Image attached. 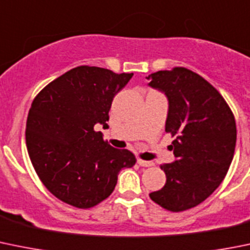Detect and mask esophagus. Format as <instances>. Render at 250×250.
Masks as SVG:
<instances>
[{
  "mask_svg": "<svg viewBox=\"0 0 250 250\" xmlns=\"http://www.w3.org/2000/svg\"><path fill=\"white\" fill-rule=\"evenodd\" d=\"M137 163H138L141 167H153L154 165L153 162H146V160H142V159L137 160Z\"/></svg>",
  "mask_w": 250,
  "mask_h": 250,
  "instance_id": "1",
  "label": "esophagus"
}]
</instances>
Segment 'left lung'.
<instances>
[{
    "mask_svg": "<svg viewBox=\"0 0 250 250\" xmlns=\"http://www.w3.org/2000/svg\"><path fill=\"white\" fill-rule=\"evenodd\" d=\"M148 86L167 96L165 132L171 133L175 160L160 165L167 183L149 193L172 212L192 208L216 190L234 155V116L221 93L185 67L162 70L146 78Z\"/></svg>",
    "mask_w": 250,
    "mask_h": 250,
    "instance_id": "1",
    "label": "left lung"
}]
</instances>
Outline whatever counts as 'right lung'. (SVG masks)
<instances>
[{
  "instance_id": "add662e5",
  "label": "right lung",
  "mask_w": 250,
  "mask_h": 250,
  "mask_svg": "<svg viewBox=\"0 0 250 250\" xmlns=\"http://www.w3.org/2000/svg\"><path fill=\"white\" fill-rule=\"evenodd\" d=\"M132 76L78 66L34 99L25 127L28 154L44 186L65 204L96 206L113 192L121 170L136 164L133 153L113 148L95 130L107 127L113 97Z\"/></svg>"
}]
</instances>
